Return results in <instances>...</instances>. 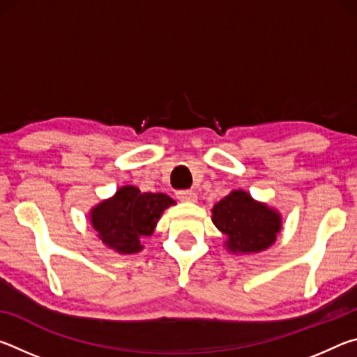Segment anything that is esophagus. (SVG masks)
Masks as SVG:
<instances>
[{
  "label": "esophagus",
  "mask_w": 357,
  "mask_h": 357,
  "mask_svg": "<svg viewBox=\"0 0 357 357\" xmlns=\"http://www.w3.org/2000/svg\"><path fill=\"white\" fill-rule=\"evenodd\" d=\"M176 197L179 198L181 202H187V203H195L198 200L197 193L192 192V190H178Z\"/></svg>",
  "instance_id": "34e87169"
}]
</instances>
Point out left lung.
Returning a JSON list of instances; mask_svg holds the SVG:
<instances>
[{"label": "left lung", "mask_w": 357, "mask_h": 357, "mask_svg": "<svg viewBox=\"0 0 357 357\" xmlns=\"http://www.w3.org/2000/svg\"><path fill=\"white\" fill-rule=\"evenodd\" d=\"M214 225L225 234L233 253H258L273 245L282 229V217L244 190H233L213 208Z\"/></svg>", "instance_id": "1"}]
</instances>
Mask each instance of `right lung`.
Masks as SVG:
<instances>
[{
    "mask_svg": "<svg viewBox=\"0 0 357 357\" xmlns=\"http://www.w3.org/2000/svg\"><path fill=\"white\" fill-rule=\"evenodd\" d=\"M174 204L165 193H142L124 185L89 213L93 228L107 247L129 255L143 249L140 238L151 236L164 211Z\"/></svg>",
    "mask_w": 357,
    "mask_h": 357,
    "instance_id": "obj_1",
    "label": "right lung"
}]
</instances>
